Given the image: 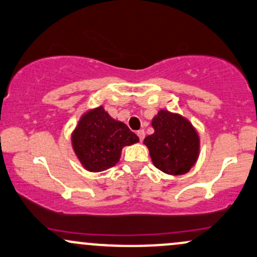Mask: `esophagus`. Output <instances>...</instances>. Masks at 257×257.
I'll return each instance as SVG.
<instances>
[{
	"label": "esophagus",
	"instance_id": "34e87169",
	"mask_svg": "<svg viewBox=\"0 0 257 257\" xmlns=\"http://www.w3.org/2000/svg\"><path fill=\"white\" fill-rule=\"evenodd\" d=\"M138 137L140 139V141L144 140V138H145V132H144V129H140V131H138Z\"/></svg>",
	"mask_w": 257,
	"mask_h": 257
}]
</instances>
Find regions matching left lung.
Here are the masks:
<instances>
[{
	"mask_svg": "<svg viewBox=\"0 0 257 257\" xmlns=\"http://www.w3.org/2000/svg\"><path fill=\"white\" fill-rule=\"evenodd\" d=\"M152 126L155 133L144 144L155 167L170 175L187 173L199 153V137L192 124L180 114L161 110L152 119Z\"/></svg>",
	"mask_w": 257,
	"mask_h": 257,
	"instance_id": "left-lung-1",
	"label": "left lung"
}]
</instances>
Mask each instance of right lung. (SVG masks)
<instances>
[{
  "label": "right lung",
  "instance_id": "add662e5",
  "mask_svg": "<svg viewBox=\"0 0 257 257\" xmlns=\"http://www.w3.org/2000/svg\"><path fill=\"white\" fill-rule=\"evenodd\" d=\"M138 141L135 133L112 118L102 106L83 114L72 134L75 153L89 172L113 167L119 161L123 147Z\"/></svg>",
  "mask_w": 257,
  "mask_h": 257
}]
</instances>
